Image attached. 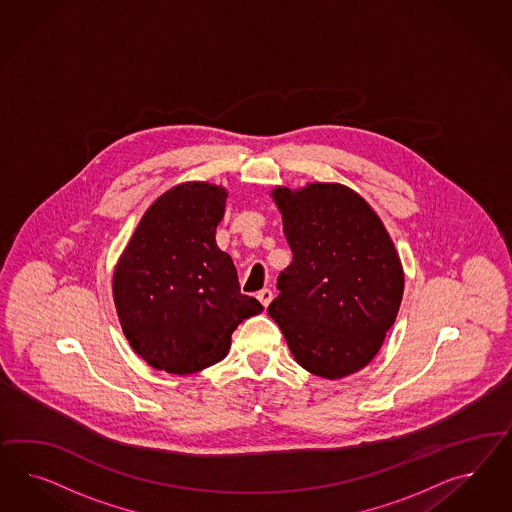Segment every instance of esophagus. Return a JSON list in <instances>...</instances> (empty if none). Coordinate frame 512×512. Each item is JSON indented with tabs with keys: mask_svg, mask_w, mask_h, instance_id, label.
I'll return each mask as SVG.
<instances>
[{
	"mask_svg": "<svg viewBox=\"0 0 512 512\" xmlns=\"http://www.w3.org/2000/svg\"><path fill=\"white\" fill-rule=\"evenodd\" d=\"M257 298H259V302L263 304L264 308H268V306H270V302H272V298H274V295H272V291H270V289H263V291H259V293H257Z\"/></svg>",
	"mask_w": 512,
	"mask_h": 512,
	"instance_id": "1",
	"label": "esophagus"
}]
</instances>
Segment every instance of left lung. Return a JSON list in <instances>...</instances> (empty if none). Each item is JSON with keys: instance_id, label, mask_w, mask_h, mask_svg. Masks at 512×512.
Returning <instances> with one entry per match:
<instances>
[{"instance_id": "left-lung-1", "label": "left lung", "mask_w": 512, "mask_h": 512, "mask_svg": "<svg viewBox=\"0 0 512 512\" xmlns=\"http://www.w3.org/2000/svg\"><path fill=\"white\" fill-rule=\"evenodd\" d=\"M293 263L268 306L296 362L341 379L379 353L402 304V261L381 217L355 189L336 182L276 186Z\"/></svg>"}]
</instances>
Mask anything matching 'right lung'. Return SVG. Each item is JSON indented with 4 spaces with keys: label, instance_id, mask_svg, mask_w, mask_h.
<instances>
[{
    "label": "right lung",
    "instance_id": "right-lung-1",
    "mask_svg": "<svg viewBox=\"0 0 512 512\" xmlns=\"http://www.w3.org/2000/svg\"><path fill=\"white\" fill-rule=\"evenodd\" d=\"M227 189L171 187L140 217L112 274L131 349L155 370L187 375L227 357L236 326L263 311L242 295L233 259L216 244Z\"/></svg>",
    "mask_w": 512,
    "mask_h": 512
}]
</instances>
